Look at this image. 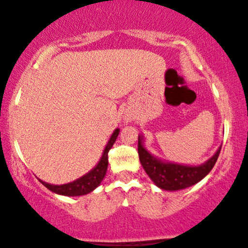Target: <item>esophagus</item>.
<instances>
[{
  "instance_id": "1",
  "label": "esophagus",
  "mask_w": 248,
  "mask_h": 248,
  "mask_svg": "<svg viewBox=\"0 0 248 248\" xmlns=\"http://www.w3.org/2000/svg\"><path fill=\"white\" fill-rule=\"evenodd\" d=\"M124 120H126V122L134 121L135 120V115H134L133 113H126V115H124Z\"/></svg>"
}]
</instances>
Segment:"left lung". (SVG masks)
<instances>
[{"label":"left lung","mask_w":248,"mask_h":248,"mask_svg":"<svg viewBox=\"0 0 248 248\" xmlns=\"http://www.w3.org/2000/svg\"><path fill=\"white\" fill-rule=\"evenodd\" d=\"M142 140V136L139 135L138 152L142 167L156 186L168 191L186 189L202 181L215 167L221 149L220 146L215 155L201 166H184L158 160L144 148Z\"/></svg>","instance_id":"1"}]
</instances>
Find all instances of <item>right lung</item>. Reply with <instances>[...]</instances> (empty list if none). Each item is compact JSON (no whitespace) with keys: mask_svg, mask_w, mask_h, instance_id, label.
<instances>
[{"mask_svg":"<svg viewBox=\"0 0 248 248\" xmlns=\"http://www.w3.org/2000/svg\"><path fill=\"white\" fill-rule=\"evenodd\" d=\"M119 132H120L119 128H116L114 132H113L107 146L105 147V150L104 153H102V156L100 161H99V163L96 164L90 172H87L86 175L76 179V181L71 182V183L62 184V186H53V184H49L46 183V182L41 181V179H39V182H41L43 186H46L50 191L62 196H71V197H75V196H82L92 192L95 187L100 186L102 179H104L105 175H106L108 167V152H109L110 148L113 147V144H114V142L116 141Z\"/></svg>","mask_w":248,"mask_h":248,"instance_id":"add662e5","label":"right lung"}]
</instances>
